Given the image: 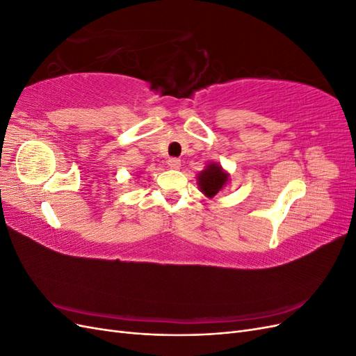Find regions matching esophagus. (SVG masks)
I'll return each mask as SVG.
<instances>
[{"instance_id": "34e87169", "label": "esophagus", "mask_w": 356, "mask_h": 356, "mask_svg": "<svg viewBox=\"0 0 356 356\" xmlns=\"http://www.w3.org/2000/svg\"><path fill=\"white\" fill-rule=\"evenodd\" d=\"M168 166L170 168V169H179L181 168V160L179 159H177V157H172V159H169L168 160Z\"/></svg>"}]
</instances>
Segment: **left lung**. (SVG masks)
<instances>
[{
  "instance_id": "8db88e82",
  "label": "left lung",
  "mask_w": 356,
  "mask_h": 356,
  "mask_svg": "<svg viewBox=\"0 0 356 356\" xmlns=\"http://www.w3.org/2000/svg\"><path fill=\"white\" fill-rule=\"evenodd\" d=\"M196 179L199 190L203 193V196L212 199L227 187L230 181V174L227 170H224L222 166L217 163V161H211L209 165L204 166V169L196 177Z\"/></svg>"
}]
</instances>
